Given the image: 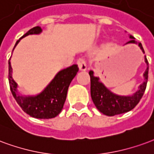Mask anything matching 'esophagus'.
I'll return each instance as SVG.
<instances>
[{"label": "esophagus", "instance_id": "1", "mask_svg": "<svg viewBox=\"0 0 154 154\" xmlns=\"http://www.w3.org/2000/svg\"><path fill=\"white\" fill-rule=\"evenodd\" d=\"M77 65H78L79 68L80 70H85V69H87V65H86V62H85V60L84 59H79L78 61H77Z\"/></svg>", "mask_w": 154, "mask_h": 154}]
</instances>
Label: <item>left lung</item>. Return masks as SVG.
<instances>
[{
	"label": "left lung",
	"mask_w": 154,
	"mask_h": 154,
	"mask_svg": "<svg viewBox=\"0 0 154 154\" xmlns=\"http://www.w3.org/2000/svg\"><path fill=\"white\" fill-rule=\"evenodd\" d=\"M131 41L127 43H134L138 44L140 49L143 53V48L140 42H137L134 40L133 36H130ZM144 60L146 62L147 67L145 72L143 73L144 81L142 85H140L139 89L131 96H119L112 93L109 89L104 86L103 83L99 81V78L94 75V71L90 70L88 74L90 75L91 81V97L94 102V105L96 106L97 110L103 114L109 116L118 115L122 113L127 112L134 108L139 103L140 99L143 97L144 91L146 89L147 82H148V75H149V62L147 60L146 56L144 57Z\"/></svg>",
	"instance_id": "left-lung-1"
}]
</instances>
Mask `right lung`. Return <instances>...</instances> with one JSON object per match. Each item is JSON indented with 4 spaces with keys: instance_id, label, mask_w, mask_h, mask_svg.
<instances>
[{
    "instance_id": "obj_1",
    "label": "right lung",
    "mask_w": 154,
    "mask_h": 154,
    "mask_svg": "<svg viewBox=\"0 0 154 154\" xmlns=\"http://www.w3.org/2000/svg\"><path fill=\"white\" fill-rule=\"evenodd\" d=\"M41 32L42 29L40 27H34L29 30L22 38L29 34H38ZM19 42L20 40L16 42L13 50ZM78 71V66L73 65L57 73L51 83L39 94L36 96H22L18 94V85L12 78V68L9 60L10 88L14 99L24 112L34 118H53L56 117L63 108L69 84Z\"/></svg>"
}]
</instances>
